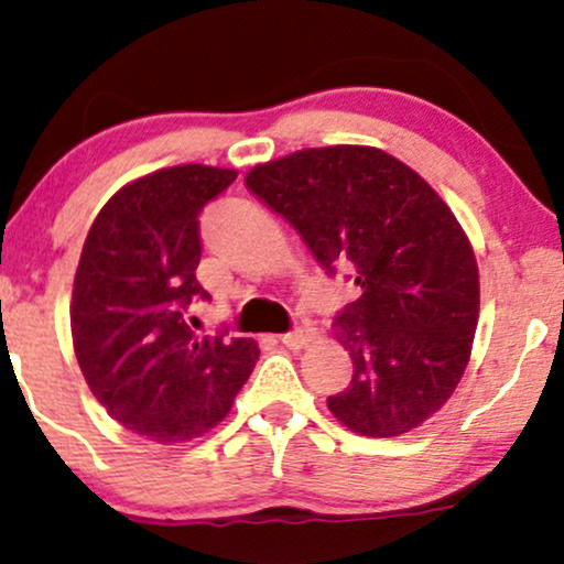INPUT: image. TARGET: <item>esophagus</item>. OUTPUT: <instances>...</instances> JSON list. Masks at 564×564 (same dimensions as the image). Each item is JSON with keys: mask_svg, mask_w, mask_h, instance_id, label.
Instances as JSON below:
<instances>
[{"mask_svg": "<svg viewBox=\"0 0 564 564\" xmlns=\"http://www.w3.org/2000/svg\"><path fill=\"white\" fill-rule=\"evenodd\" d=\"M314 337H317V329H314V327H302V329H294V333L281 335V343L286 345V348H291V350H299V348H304V345H310Z\"/></svg>", "mask_w": 564, "mask_h": 564, "instance_id": "obj_1", "label": "esophagus"}]
</instances>
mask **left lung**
<instances>
[{
  "label": "left lung",
  "instance_id": "obj_1",
  "mask_svg": "<svg viewBox=\"0 0 564 564\" xmlns=\"http://www.w3.org/2000/svg\"><path fill=\"white\" fill-rule=\"evenodd\" d=\"M245 183L294 227L329 275L356 273L360 296L335 317L352 358L327 408L352 433L392 438L444 408L469 364L479 270L438 193L377 147L302 149L258 164Z\"/></svg>",
  "mask_w": 564,
  "mask_h": 564
}]
</instances>
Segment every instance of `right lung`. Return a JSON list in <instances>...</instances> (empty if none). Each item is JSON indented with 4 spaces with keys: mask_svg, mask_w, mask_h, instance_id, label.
Segmentation results:
<instances>
[{
    "mask_svg": "<svg viewBox=\"0 0 564 564\" xmlns=\"http://www.w3.org/2000/svg\"><path fill=\"white\" fill-rule=\"evenodd\" d=\"M235 170L180 164L123 185L100 208L72 291V340L97 402L160 444L198 438L229 415L260 350L250 337H198L183 314L208 299L195 278L198 216Z\"/></svg>",
    "mask_w": 564,
    "mask_h": 564,
    "instance_id": "obj_1",
    "label": "right lung"
}]
</instances>
